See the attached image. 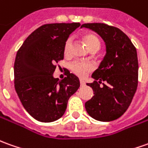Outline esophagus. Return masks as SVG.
Masks as SVG:
<instances>
[{
    "label": "esophagus",
    "mask_w": 148,
    "mask_h": 148,
    "mask_svg": "<svg viewBox=\"0 0 148 148\" xmlns=\"http://www.w3.org/2000/svg\"><path fill=\"white\" fill-rule=\"evenodd\" d=\"M80 85L81 86H85L86 85V82L84 80H82V79H80Z\"/></svg>",
    "instance_id": "esophagus-1"
}]
</instances>
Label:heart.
Wrapping results in <instances>:
<instances>
[{"mask_svg": "<svg viewBox=\"0 0 148 148\" xmlns=\"http://www.w3.org/2000/svg\"><path fill=\"white\" fill-rule=\"evenodd\" d=\"M83 40L85 41L87 48L90 51H98L99 49L100 43H99V39L95 35L87 34V35L83 36ZM72 42H73L72 37H69L66 40V43L64 45V53L66 55L70 53ZM70 69L74 74L78 75V77H84L89 72H91V70H93V66L88 62L74 61L70 63Z\"/></svg>", "mask_w": 148, "mask_h": 148, "instance_id": "b5f03b06", "label": "heart"}]
</instances>
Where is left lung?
Wrapping results in <instances>:
<instances>
[{"label":"left lung","instance_id":"1","mask_svg":"<svg viewBox=\"0 0 148 148\" xmlns=\"http://www.w3.org/2000/svg\"><path fill=\"white\" fill-rule=\"evenodd\" d=\"M81 27L96 32L106 46L103 61L91 75L95 81L87 83L93 89L94 95L85 103L86 110L97 121L116 120L129 108L137 90L138 62L136 49L119 28L104 23H85ZM101 83L103 86H100Z\"/></svg>","mask_w":148,"mask_h":148}]
</instances>
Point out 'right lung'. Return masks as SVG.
I'll list each match as a JSON object with an SVG mask.
<instances>
[{
	"label": "right lung",
	"mask_w": 148,
	"mask_h": 148,
	"mask_svg": "<svg viewBox=\"0 0 148 148\" xmlns=\"http://www.w3.org/2000/svg\"><path fill=\"white\" fill-rule=\"evenodd\" d=\"M79 23L45 24L37 28L18 49L14 61V87L22 104L36 120L51 122L66 112L71 95L80 86L70 71L62 80L53 77L64 58L66 40Z\"/></svg>",
	"instance_id": "obj_1"
}]
</instances>
